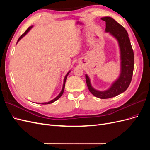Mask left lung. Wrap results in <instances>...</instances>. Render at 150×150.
<instances>
[{
	"label": "left lung",
	"mask_w": 150,
	"mask_h": 150,
	"mask_svg": "<svg viewBox=\"0 0 150 150\" xmlns=\"http://www.w3.org/2000/svg\"><path fill=\"white\" fill-rule=\"evenodd\" d=\"M101 20L106 22V33L115 38L118 44L120 54V75L110 88L104 91L94 89L88 75L86 74L85 76L89 91L98 98L108 99L116 96L128 89L133 73L134 53L128 34L123 27L111 17H102Z\"/></svg>",
	"instance_id": "8db88e82"
}]
</instances>
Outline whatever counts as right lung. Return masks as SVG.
Segmentation results:
<instances>
[{
  "instance_id": "obj_1",
  "label": "right lung",
  "mask_w": 150,
  "mask_h": 150,
  "mask_svg": "<svg viewBox=\"0 0 150 150\" xmlns=\"http://www.w3.org/2000/svg\"><path fill=\"white\" fill-rule=\"evenodd\" d=\"M33 28V25H32V26H30V27H29V28L27 29L26 30H25V33L22 34L21 37L19 38V39H18V40H17V44L19 42V40L22 38H24V36L28 34L30 30V29ZM71 71L70 70L69 71H68L67 72V73L66 74V76H65V77H64V81H63V85H62V89H61V92H60V93L57 96L54 98V99H53L52 100H51V101H48V102H44V103H37L38 104H51V103H54V101H57V99H59V98H61V96H62V94H63V93H64V87H65V83H66V79H67V76L69 75V72H71Z\"/></svg>"
}]
</instances>
